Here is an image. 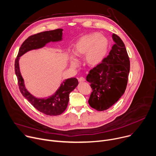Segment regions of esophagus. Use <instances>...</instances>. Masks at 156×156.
Masks as SVG:
<instances>
[{
    "label": "esophagus",
    "mask_w": 156,
    "mask_h": 156,
    "mask_svg": "<svg viewBox=\"0 0 156 156\" xmlns=\"http://www.w3.org/2000/svg\"><path fill=\"white\" fill-rule=\"evenodd\" d=\"M78 81H79L80 82H83V81H85V78H84V77H80V78H78Z\"/></svg>",
    "instance_id": "esophagus-1"
}]
</instances>
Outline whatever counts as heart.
<instances>
[{
	"label": "heart",
	"mask_w": 156,
	"mask_h": 156,
	"mask_svg": "<svg viewBox=\"0 0 156 156\" xmlns=\"http://www.w3.org/2000/svg\"><path fill=\"white\" fill-rule=\"evenodd\" d=\"M108 47L107 38L99 33H91L82 37L76 44L75 53L70 55V63L73 67L80 64L79 57L86 54L88 64L95 65L104 58Z\"/></svg>",
	"instance_id": "heart-1"
}]
</instances>
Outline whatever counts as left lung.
Masks as SVG:
<instances>
[{"instance_id":"1","label":"left lung","mask_w":156,"mask_h":156,"mask_svg":"<svg viewBox=\"0 0 156 156\" xmlns=\"http://www.w3.org/2000/svg\"><path fill=\"white\" fill-rule=\"evenodd\" d=\"M114 44L109 55L90 71L86 80L92 92L88 103L98 111L108 109L124 94L129 72V60L122 40L112 34Z\"/></svg>"}]
</instances>
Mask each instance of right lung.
I'll return each instance as SVG.
<instances>
[{"instance_id": "1", "label": "right lung", "mask_w": 156, "mask_h": 156, "mask_svg": "<svg viewBox=\"0 0 156 156\" xmlns=\"http://www.w3.org/2000/svg\"><path fill=\"white\" fill-rule=\"evenodd\" d=\"M62 31V29H57L30 36L22 44L15 62V71L21 93L37 110L51 116L58 115L64 112L68 105L70 93L78 84V80L75 77L64 80L54 94L48 98H36L26 88L25 81L20 72L19 60L21 56L28 51L41 49L51 42L62 41L63 39Z\"/></svg>"}]
</instances>
